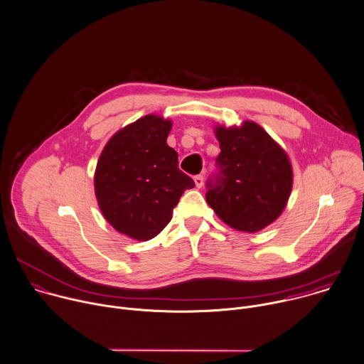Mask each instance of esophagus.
<instances>
[{
    "label": "esophagus",
    "instance_id": "esophagus-1",
    "mask_svg": "<svg viewBox=\"0 0 364 364\" xmlns=\"http://www.w3.org/2000/svg\"><path fill=\"white\" fill-rule=\"evenodd\" d=\"M193 182H195V186L196 188H202L203 186V176L202 175H196L193 178Z\"/></svg>",
    "mask_w": 364,
    "mask_h": 364
}]
</instances>
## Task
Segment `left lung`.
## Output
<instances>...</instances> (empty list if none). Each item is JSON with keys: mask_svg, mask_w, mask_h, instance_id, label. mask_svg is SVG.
<instances>
[{"mask_svg": "<svg viewBox=\"0 0 364 364\" xmlns=\"http://www.w3.org/2000/svg\"><path fill=\"white\" fill-rule=\"evenodd\" d=\"M220 173L208 182L206 202L228 226L255 233L284 210L293 169L286 151L256 122L215 127Z\"/></svg>", "mask_w": 364, "mask_h": 364, "instance_id": "1", "label": "left lung"}]
</instances>
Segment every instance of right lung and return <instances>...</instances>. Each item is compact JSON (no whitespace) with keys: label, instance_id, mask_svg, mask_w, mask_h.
I'll use <instances>...</instances> for the list:
<instances>
[{"label":"right lung","instance_id":"right-lung-1","mask_svg":"<svg viewBox=\"0 0 364 364\" xmlns=\"http://www.w3.org/2000/svg\"><path fill=\"white\" fill-rule=\"evenodd\" d=\"M171 129L172 121L145 115L114 134L97 164L94 186L104 218L139 242L159 235L182 193L195 186L166 144Z\"/></svg>","mask_w":364,"mask_h":364}]
</instances>
